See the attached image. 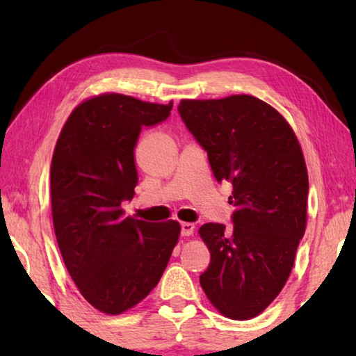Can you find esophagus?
Wrapping results in <instances>:
<instances>
[{
	"instance_id": "obj_1",
	"label": "esophagus",
	"mask_w": 356,
	"mask_h": 356,
	"mask_svg": "<svg viewBox=\"0 0 356 356\" xmlns=\"http://www.w3.org/2000/svg\"><path fill=\"white\" fill-rule=\"evenodd\" d=\"M180 227H182L184 237H190V236H193V232H195V225H193V222H182Z\"/></svg>"
}]
</instances>
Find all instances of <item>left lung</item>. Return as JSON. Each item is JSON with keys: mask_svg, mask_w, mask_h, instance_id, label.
Returning a JSON list of instances; mask_svg holds the SVG:
<instances>
[{"mask_svg": "<svg viewBox=\"0 0 356 356\" xmlns=\"http://www.w3.org/2000/svg\"><path fill=\"white\" fill-rule=\"evenodd\" d=\"M179 113L207 150L218 182H231L232 227L207 222L210 265L200 282L225 317L248 321L278 297L308 220V170L291 124L248 94L182 99Z\"/></svg>", "mask_w": 356, "mask_h": 356, "instance_id": "8db88e82", "label": "left lung"}]
</instances>
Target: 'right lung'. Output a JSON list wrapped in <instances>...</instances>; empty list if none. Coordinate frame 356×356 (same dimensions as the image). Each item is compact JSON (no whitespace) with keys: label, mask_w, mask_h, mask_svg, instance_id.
Here are the masks:
<instances>
[{"label":"right lung","mask_w":356,"mask_h":356,"mask_svg":"<svg viewBox=\"0 0 356 356\" xmlns=\"http://www.w3.org/2000/svg\"><path fill=\"white\" fill-rule=\"evenodd\" d=\"M168 105L118 92L81 102L65 120L50 170L51 216L67 272L89 305L124 314L159 284L180 225L124 215L135 196L141 129L170 116Z\"/></svg>","instance_id":"1"}]
</instances>
